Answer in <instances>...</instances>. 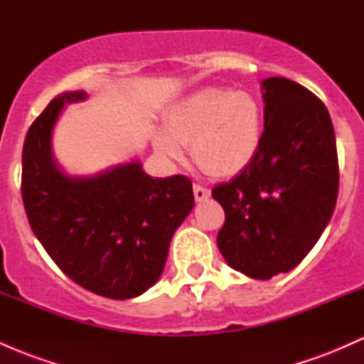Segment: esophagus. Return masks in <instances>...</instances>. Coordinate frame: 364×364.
I'll return each instance as SVG.
<instances>
[{"label":"esophagus","mask_w":364,"mask_h":364,"mask_svg":"<svg viewBox=\"0 0 364 364\" xmlns=\"http://www.w3.org/2000/svg\"><path fill=\"white\" fill-rule=\"evenodd\" d=\"M193 195H195L196 202H205V200H208V196H210V190H208V188L200 186V185H195Z\"/></svg>","instance_id":"obj_1"}]
</instances>
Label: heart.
<instances>
[{"instance_id":"obj_1","label":"heart","mask_w":364,"mask_h":364,"mask_svg":"<svg viewBox=\"0 0 364 364\" xmlns=\"http://www.w3.org/2000/svg\"><path fill=\"white\" fill-rule=\"evenodd\" d=\"M168 133H157L161 156L179 161L181 145H191L196 164L207 174L235 176L257 157L263 136L260 104L248 92L208 87L188 95L166 116Z\"/></svg>"}]
</instances>
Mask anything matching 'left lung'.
<instances>
[{
  "label": "left lung",
  "mask_w": 364,
  "mask_h": 364,
  "mask_svg": "<svg viewBox=\"0 0 364 364\" xmlns=\"http://www.w3.org/2000/svg\"><path fill=\"white\" fill-rule=\"evenodd\" d=\"M263 136L257 157L212 196L225 212L217 246L229 267L272 279L310 253L339 191L336 135L325 104L282 77L262 82Z\"/></svg>",
  "instance_id": "left-lung-1"
}]
</instances>
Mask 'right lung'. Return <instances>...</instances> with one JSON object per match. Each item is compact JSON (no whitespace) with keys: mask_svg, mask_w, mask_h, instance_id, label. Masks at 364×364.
<instances>
[{"mask_svg":"<svg viewBox=\"0 0 364 364\" xmlns=\"http://www.w3.org/2000/svg\"><path fill=\"white\" fill-rule=\"evenodd\" d=\"M83 99V90L58 95L28 128L23 207L63 274L104 298H136L161 277L174 231L193 208V188L181 174L149 176L139 161L89 178L63 173L53 157V127L65 104Z\"/></svg>","mask_w":364,"mask_h":364,"instance_id":"obj_1","label":"right lung"}]
</instances>
